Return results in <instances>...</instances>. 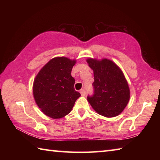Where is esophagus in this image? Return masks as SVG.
Listing matches in <instances>:
<instances>
[{
  "instance_id": "obj_1",
  "label": "esophagus",
  "mask_w": 160,
  "mask_h": 160,
  "mask_svg": "<svg viewBox=\"0 0 160 160\" xmlns=\"http://www.w3.org/2000/svg\"><path fill=\"white\" fill-rule=\"evenodd\" d=\"M80 92L81 95H82V96H85V95H86V90H85V89H81V90H80Z\"/></svg>"
}]
</instances>
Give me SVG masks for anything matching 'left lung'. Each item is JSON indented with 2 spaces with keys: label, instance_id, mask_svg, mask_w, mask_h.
Masks as SVG:
<instances>
[{
  "label": "left lung",
  "instance_id": "1",
  "mask_svg": "<svg viewBox=\"0 0 160 160\" xmlns=\"http://www.w3.org/2000/svg\"><path fill=\"white\" fill-rule=\"evenodd\" d=\"M93 69V94L87 100L98 114L107 118L117 116L127 106L130 98L127 81L121 69L110 60L89 58Z\"/></svg>",
  "mask_w": 160,
  "mask_h": 160
}]
</instances>
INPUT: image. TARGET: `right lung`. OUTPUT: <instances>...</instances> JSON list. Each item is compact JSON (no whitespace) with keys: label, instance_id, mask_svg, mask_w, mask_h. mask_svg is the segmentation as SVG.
<instances>
[{"label":"right lung","instance_id":"right-lung-1","mask_svg":"<svg viewBox=\"0 0 160 160\" xmlns=\"http://www.w3.org/2000/svg\"><path fill=\"white\" fill-rule=\"evenodd\" d=\"M76 60L65 57L54 58L37 75L33 94L38 107L47 116L61 118L69 113L80 93L74 89L71 73Z\"/></svg>","mask_w":160,"mask_h":160}]
</instances>
